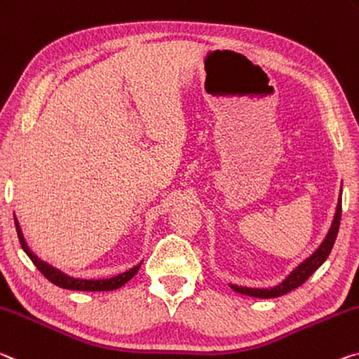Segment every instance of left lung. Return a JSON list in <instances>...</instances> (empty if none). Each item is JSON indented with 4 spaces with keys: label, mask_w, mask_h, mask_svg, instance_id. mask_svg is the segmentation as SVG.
<instances>
[{
    "label": "left lung",
    "mask_w": 359,
    "mask_h": 359,
    "mask_svg": "<svg viewBox=\"0 0 359 359\" xmlns=\"http://www.w3.org/2000/svg\"><path fill=\"white\" fill-rule=\"evenodd\" d=\"M340 217H342V190H340V196L337 201V208H335L334 220H332L331 229H329L326 238H324L323 243L318 246L316 251L313 252L310 257H306L304 262H300V264L295 266V269L289 273V275L284 278L281 283H278L276 286H271V287H248V286H238V284H231V283H229V286L238 294L251 295V297H257V299L280 297V295L294 291L295 287H299L300 284H304L306 280H309L313 273L320 269V266L329 257V254H331L332 246L335 243V238H337V233H339Z\"/></svg>",
    "instance_id": "left-lung-1"
}]
</instances>
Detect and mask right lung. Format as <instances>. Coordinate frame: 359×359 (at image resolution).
<instances>
[{"label": "right lung", "instance_id": "add662e5", "mask_svg": "<svg viewBox=\"0 0 359 359\" xmlns=\"http://www.w3.org/2000/svg\"><path fill=\"white\" fill-rule=\"evenodd\" d=\"M14 224H15L17 236H19L20 246H22V249H24V252L28 255V257H30V260L35 264L36 269L41 271L50 283L55 284V286H59V287L72 289V291H93V292L115 291V289H119L121 286H124V284H126L129 280H133V278L135 276V273L139 271L140 265H142V262H140V264L133 266V269L119 273V275H115L111 278H100V280H84V278L70 276L62 270L55 269L54 265H50V264H48V262H44L43 259H39L38 255L33 252L30 248H28V244L25 241L24 233H22L20 224H19V220H17L15 214H14Z\"/></svg>", "mask_w": 359, "mask_h": 359}]
</instances>
